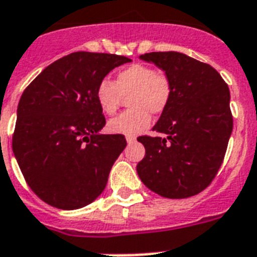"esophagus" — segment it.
<instances>
[{
	"label": "esophagus",
	"instance_id": "1",
	"mask_svg": "<svg viewBox=\"0 0 257 257\" xmlns=\"http://www.w3.org/2000/svg\"><path fill=\"white\" fill-rule=\"evenodd\" d=\"M126 141H127V143H128V145H133V143H135L137 138H135V137H133V135H127Z\"/></svg>",
	"mask_w": 257,
	"mask_h": 257
}]
</instances>
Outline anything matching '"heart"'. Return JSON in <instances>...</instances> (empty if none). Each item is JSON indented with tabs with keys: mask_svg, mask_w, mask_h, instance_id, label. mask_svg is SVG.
I'll list each match as a JSON object with an SVG mask.
<instances>
[{
	"mask_svg": "<svg viewBox=\"0 0 257 257\" xmlns=\"http://www.w3.org/2000/svg\"><path fill=\"white\" fill-rule=\"evenodd\" d=\"M127 96L130 108L107 124L112 134L137 135L145 130L151 120L150 114L159 115L168 107L172 82L163 71H157L145 63H133L120 69L114 82L102 79L95 89L96 103L106 115H114Z\"/></svg>",
	"mask_w": 257,
	"mask_h": 257,
	"instance_id": "heart-1",
	"label": "heart"
}]
</instances>
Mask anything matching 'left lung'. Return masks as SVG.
Here are the masks:
<instances>
[{"instance_id":"8db88e82","label":"left lung","mask_w":257,"mask_h":257,"mask_svg":"<svg viewBox=\"0 0 257 257\" xmlns=\"http://www.w3.org/2000/svg\"><path fill=\"white\" fill-rule=\"evenodd\" d=\"M172 82V98L153 130L142 135L146 155L137 171L147 188L168 199L198 195L215 179L224 159L233 118L229 89L208 63L178 51L141 55Z\"/></svg>"}]
</instances>
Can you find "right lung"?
I'll list each match as a JSON object with an SVG mask.
<instances>
[{
	"label": "right lung",
	"instance_id": "right-lung-1",
	"mask_svg": "<svg viewBox=\"0 0 257 257\" xmlns=\"http://www.w3.org/2000/svg\"><path fill=\"white\" fill-rule=\"evenodd\" d=\"M131 59L77 51L45 69L22 93L13 153L34 194L61 210L94 202L127 142L99 134L106 118L95 99L98 83Z\"/></svg>",
	"mask_w": 257,
	"mask_h": 257
}]
</instances>
